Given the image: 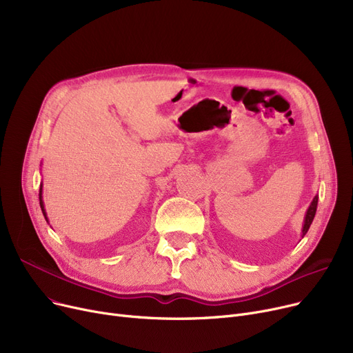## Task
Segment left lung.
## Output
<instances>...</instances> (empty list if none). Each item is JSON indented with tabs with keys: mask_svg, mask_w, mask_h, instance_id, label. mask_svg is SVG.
<instances>
[{
	"mask_svg": "<svg viewBox=\"0 0 353 353\" xmlns=\"http://www.w3.org/2000/svg\"><path fill=\"white\" fill-rule=\"evenodd\" d=\"M316 208H318V196H314V199L312 200L310 206H309V209L306 212V216H305V223H303V229H302V237L307 233V230H309V228L312 225L313 217H314V214H316Z\"/></svg>",
	"mask_w": 353,
	"mask_h": 353,
	"instance_id": "1",
	"label": "left lung"
}]
</instances>
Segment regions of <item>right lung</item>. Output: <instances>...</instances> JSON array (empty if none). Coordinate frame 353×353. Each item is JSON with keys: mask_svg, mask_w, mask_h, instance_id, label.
<instances>
[{"mask_svg": "<svg viewBox=\"0 0 353 353\" xmlns=\"http://www.w3.org/2000/svg\"><path fill=\"white\" fill-rule=\"evenodd\" d=\"M40 206H41V210H43V214L47 220V214H46V210H44V201H43V184H40ZM48 221V220H47Z\"/></svg>", "mask_w": 353, "mask_h": 353, "instance_id": "obj_1", "label": "right lung"}]
</instances>
